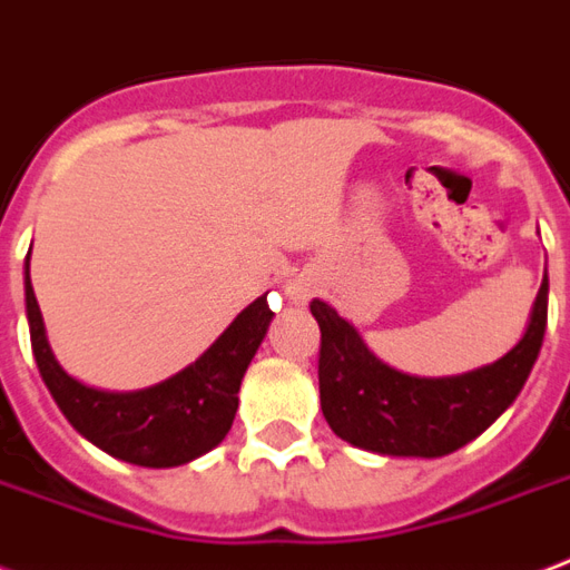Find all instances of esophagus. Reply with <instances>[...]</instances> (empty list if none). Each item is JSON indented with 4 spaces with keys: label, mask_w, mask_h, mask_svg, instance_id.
<instances>
[{
    "label": "esophagus",
    "mask_w": 570,
    "mask_h": 570,
    "mask_svg": "<svg viewBox=\"0 0 570 570\" xmlns=\"http://www.w3.org/2000/svg\"><path fill=\"white\" fill-rule=\"evenodd\" d=\"M311 293H314V286H311V281H307V277H295V281H289V284H286V295H289L295 304L307 302V298H311Z\"/></svg>",
    "instance_id": "obj_1"
}]
</instances>
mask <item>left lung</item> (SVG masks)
Listing matches in <instances>:
<instances>
[{
	"label": "left lung",
	"mask_w": 570,
	"mask_h": 570,
	"mask_svg": "<svg viewBox=\"0 0 570 570\" xmlns=\"http://www.w3.org/2000/svg\"><path fill=\"white\" fill-rule=\"evenodd\" d=\"M547 275L527 332L493 364L458 376H410L376 358L332 304L314 298L320 323V403L328 428L385 458H445L481 436L527 385L547 332Z\"/></svg>",
	"instance_id": "1"
}]
</instances>
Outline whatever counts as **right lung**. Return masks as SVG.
<instances>
[{"instance_id":"right-lung-1","label":"right lung","mask_w":570,"mask_h":570,"mask_svg":"<svg viewBox=\"0 0 570 570\" xmlns=\"http://www.w3.org/2000/svg\"><path fill=\"white\" fill-rule=\"evenodd\" d=\"M23 284L35 362L56 406L80 436L110 458L149 469L181 466L224 442L236 419L247 364L275 316L266 295L247 304L206 353L176 376L140 391H104L73 380L56 362L29 281V256Z\"/></svg>"}]
</instances>
